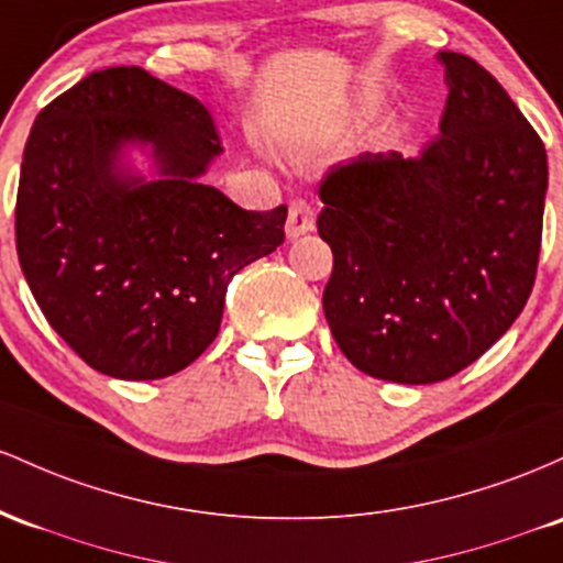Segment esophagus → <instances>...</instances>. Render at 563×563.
I'll return each instance as SVG.
<instances>
[{"label":"esophagus","instance_id":"1","mask_svg":"<svg viewBox=\"0 0 563 563\" xmlns=\"http://www.w3.org/2000/svg\"><path fill=\"white\" fill-rule=\"evenodd\" d=\"M316 212L306 199H292L289 201V214H287V236L298 239L302 233L313 231Z\"/></svg>","mask_w":563,"mask_h":563}]
</instances>
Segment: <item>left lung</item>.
<instances>
[{"instance_id":"8db88e82","label":"left lung","mask_w":563,"mask_h":563,"mask_svg":"<svg viewBox=\"0 0 563 563\" xmlns=\"http://www.w3.org/2000/svg\"><path fill=\"white\" fill-rule=\"evenodd\" d=\"M446 106L420 156L358 154L319 183L324 316L372 377L426 385L497 343L532 295L548 156L500 81L441 53Z\"/></svg>"}]
</instances>
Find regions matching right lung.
I'll list each match as a JSON object with an SVG mask.
<instances>
[{
    "label": "right lung",
    "instance_id": "right-lung-1",
    "mask_svg": "<svg viewBox=\"0 0 563 563\" xmlns=\"http://www.w3.org/2000/svg\"><path fill=\"white\" fill-rule=\"evenodd\" d=\"M151 140L162 181L115 169ZM220 137L191 95L141 66L92 71L36 117L23 148L15 247L44 319L81 362L159 380L218 338L231 276L284 244L287 207L250 212L199 183Z\"/></svg>",
    "mask_w": 563,
    "mask_h": 563
}]
</instances>
